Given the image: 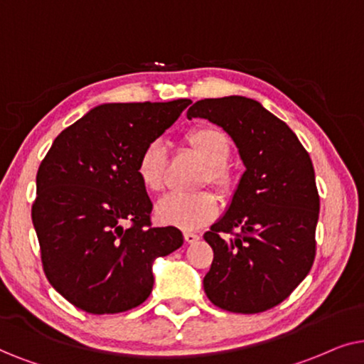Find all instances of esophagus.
Segmentation results:
<instances>
[{"instance_id":"34e87169","label":"esophagus","mask_w":364,"mask_h":364,"mask_svg":"<svg viewBox=\"0 0 364 364\" xmlns=\"http://www.w3.org/2000/svg\"><path fill=\"white\" fill-rule=\"evenodd\" d=\"M200 240V236L196 235V232H190V231H186L185 232V241L188 245H193V243H196V241Z\"/></svg>"}]
</instances>
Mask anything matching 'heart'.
I'll return each mask as SVG.
<instances>
[{
  "label": "heart",
  "mask_w": 364,
  "mask_h": 364,
  "mask_svg": "<svg viewBox=\"0 0 364 364\" xmlns=\"http://www.w3.org/2000/svg\"><path fill=\"white\" fill-rule=\"evenodd\" d=\"M185 143L193 153L206 163L201 183L216 186L223 195L231 193L235 186V173L226 163L231 144L226 133L215 124H200L185 136ZM166 149L159 141L149 143L138 158L136 173L148 191L159 193L166 186ZM220 211V201L215 193L200 191L195 195H171L161 198L154 208L156 220L163 225L181 230H196L213 221Z\"/></svg>",
  "instance_id": "heart-1"
}]
</instances>
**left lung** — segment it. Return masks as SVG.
<instances>
[{"label":"left lung","instance_id":"left-lung-1","mask_svg":"<svg viewBox=\"0 0 364 364\" xmlns=\"http://www.w3.org/2000/svg\"><path fill=\"white\" fill-rule=\"evenodd\" d=\"M186 116L225 129L246 168L226 213L205 232L215 253L206 296L231 313L266 311L306 278L316 255L311 158L284 121L245 96L196 101ZM235 227L242 232L228 239Z\"/></svg>","mask_w":364,"mask_h":364}]
</instances>
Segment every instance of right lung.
<instances>
[{
    "label": "right lung",
    "mask_w": 364,
    "mask_h": 364,
    "mask_svg": "<svg viewBox=\"0 0 364 364\" xmlns=\"http://www.w3.org/2000/svg\"><path fill=\"white\" fill-rule=\"evenodd\" d=\"M190 103L100 105L53 141L31 218L46 278L73 306L91 314L139 306L153 289L154 259L183 245L178 228L151 226L136 164Z\"/></svg>",
    "instance_id": "1"
}]
</instances>
